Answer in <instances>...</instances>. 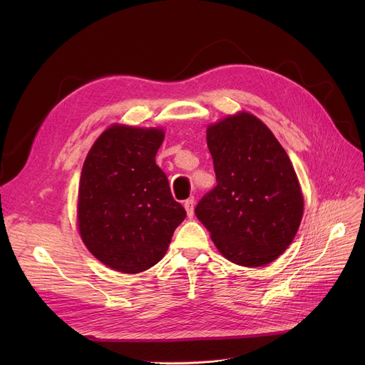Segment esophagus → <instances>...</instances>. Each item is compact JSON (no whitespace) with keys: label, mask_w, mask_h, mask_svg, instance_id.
Masks as SVG:
<instances>
[{"label":"esophagus","mask_w":365,"mask_h":365,"mask_svg":"<svg viewBox=\"0 0 365 365\" xmlns=\"http://www.w3.org/2000/svg\"><path fill=\"white\" fill-rule=\"evenodd\" d=\"M183 207H185V210H186V215H187V217H189V219H192V217H194L195 200H194V198H189V200H186V201H185V204H183Z\"/></svg>","instance_id":"1"}]
</instances>
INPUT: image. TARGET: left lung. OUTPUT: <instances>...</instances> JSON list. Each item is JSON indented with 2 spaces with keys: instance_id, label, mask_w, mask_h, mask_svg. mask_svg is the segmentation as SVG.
Listing matches in <instances>:
<instances>
[{
  "instance_id": "8db88e82",
  "label": "left lung",
  "mask_w": 365,
  "mask_h": 365,
  "mask_svg": "<svg viewBox=\"0 0 365 365\" xmlns=\"http://www.w3.org/2000/svg\"><path fill=\"white\" fill-rule=\"evenodd\" d=\"M207 145L217 185L195 207L229 262L257 267L294 240L303 195L293 164L274 133L248 112L208 125Z\"/></svg>"
}]
</instances>
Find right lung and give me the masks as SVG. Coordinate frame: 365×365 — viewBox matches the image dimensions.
<instances>
[{"instance_id": "1", "label": "right lung", "mask_w": 365, "mask_h": 365, "mask_svg": "<svg viewBox=\"0 0 365 365\" xmlns=\"http://www.w3.org/2000/svg\"><path fill=\"white\" fill-rule=\"evenodd\" d=\"M163 128L113 124L87 153L78 186L80 235L113 271L139 274L165 255L186 212L155 155Z\"/></svg>"}]
</instances>
